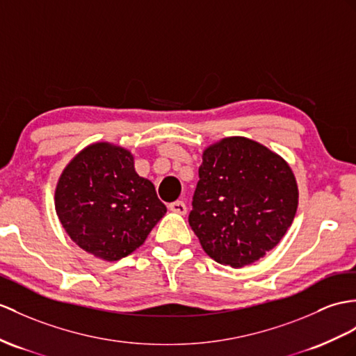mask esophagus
<instances>
[{"instance_id":"34e87169","label":"esophagus","mask_w":356,"mask_h":356,"mask_svg":"<svg viewBox=\"0 0 356 356\" xmlns=\"http://www.w3.org/2000/svg\"><path fill=\"white\" fill-rule=\"evenodd\" d=\"M169 210L173 211V213H178V214H183L184 216L187 213V207H186V204L183 201H175V202L169 204Z\"/></svg>"}]
</instances>
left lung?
<instances>
[{
  "label": "left lung",
  "instance_id": "obj_1",
  "mask_svg": "<svg viewBox=\"0 0 356 356\" xmlns=\"http://www.w3.org/2000/svg\"><path fill=\"white\" fill-rule=\"evenodd\" d=\"M299 202L289 163L246 137H225L202 152L188 223L208 257L249 266L280 243Z\"/></svg>",
  "mask_w": 356,
  "mask_h": 356
}]
</instances>
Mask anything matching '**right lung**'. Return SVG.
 <instances>
[{"label":"right lung","mask_w":356,"mask_h":356,"mask_svg":"<svg viewBox=\"0 0 356 356\" xmlns=\"http://www.w3.org/2000/svg\"><path fill=\"white\" fill-rule=\"evenodd\" d=\"M54 204L74 243L104 261L134 252L168 211L151 181L138 177L133 154L108 142L89 145L69 161Z\"/></svg>","instance_id":"obj_1"}]
</instances>
